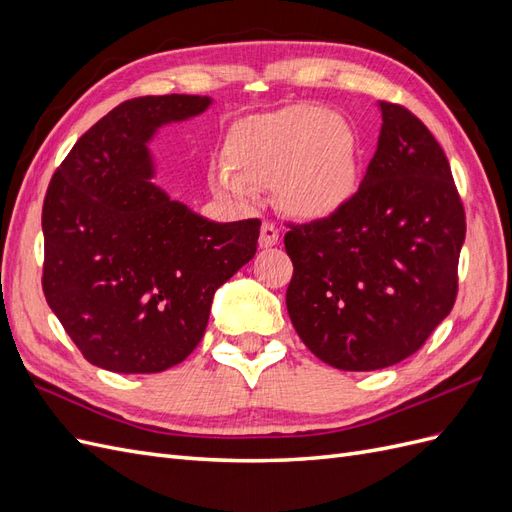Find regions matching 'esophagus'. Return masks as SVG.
<instances>
[{
    "mask_svg": "<svg viewBox=\"0 0 512 512\" xmlns=\"http://www.w3.org/2000/svg\"><path fill=\"white\" fill-rule=\"evenodd\" d=\"M277 241H280V230L273 222H265L260 228V247H273Z\"/></svg>",
    "mask_w": 512,
    "mask_h": 512,
    "instance_id": "obj_1",
    "label": "esophagus"
}]
</instances>
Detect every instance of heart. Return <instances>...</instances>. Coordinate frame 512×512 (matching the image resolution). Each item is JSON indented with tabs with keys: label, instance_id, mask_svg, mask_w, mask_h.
<instances>
[{
	"label": "heart",
	"instance_id": "b5f03b06",
	"mask_svg": "<svg viewBox=\"0 0 512 512\" xmlns=\"http://www.w3.org/2000/svg\"><path fill=\"white\" fill-rule=\"evenodd\" d=\"M225 166L211 170L218 194L247 203L271 185L277 203L305 220L329 218L359 185V141L350 123L316 104L245 117L230 130Z\"/></svg>",
	"mask_w": 512,
	"mask_h": 512
}]
</instances>
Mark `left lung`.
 Here are the masks:
<instances>
[{
    "label": "left lung",
    "instance_id": "1",
    "mask_svg": "<svg viewBox=\"0 0 512 512\" xmlns=\"http://www.w3.org/2000/svg\"><path fill=\"white\" fill-rule=\"evenodd\" d=\"M382 128L344 209L290 224L286 307L303 344L344 371L408 359L451 314L466 211L425 123L380 102Z\"/></svg>",
    "mask_w": 512,
    "mask_h": 512
}]
</instances>
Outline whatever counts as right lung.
<instances>
[{
  "label": "right lung",
  "instance_id": "obj_1",
  "mask_svg": "<svg viewBox=\"0 0 512 512\" xmlns=\"http://www.w3.org/2000/svg\"><path fill=\"white\" fill-rule=\"evenodd\" d=\"M209 98H132L59 164L42 205V290L85 359L156 374L205 335L213 292L256 254L260 220L218 224L153 185L147 141Z\"/></svg>",
  "mask_w": 512,
  "mask_h": 512
}]
</instances>
